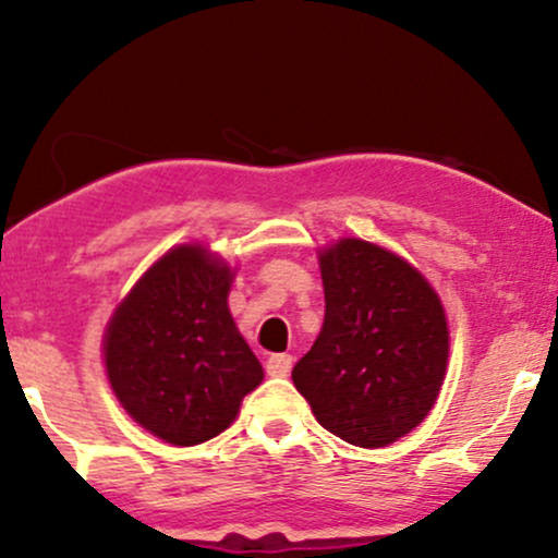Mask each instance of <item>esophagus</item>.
Wrapping results in <instances>:
<instances>
[{
    "label": "esophagus",
    "instance_id": "34e87169",
    "mask_svg": "<svg viewBox=\"0 0 558 558\" xmlns=\"http://www.w3.org/2000/svg\"><path fill=\"white\" fill-rule=\"evenodd\" d=\"M291 364H293L291 354H272L270 360L265 362V369L270 377H286L291 373Z\"/></svg>",
    "mask_w": 558,
    "mask_h": 558
}]
</instances>
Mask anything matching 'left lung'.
Masks as SVG:
<instances>
[{
	"mask_svg": "<svg viewBox=\"0 0 558 558\" xmlns=\"http://www.w3.org/2000/svg\"><path fill=\"white\" fill-rule=\"evenodd\" d=\"M325 323L293 386L325 430L383 448L430 414L444 386L448 325L438 293L407 259L369 241L319 252Z\"/></svg>",
	"mask_w": 558,
	"mask_h": 558,
	"instance_id": "obj_1",
	"label": "left lung"
}]
</instances>
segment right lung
I'll return each mask as SVG.
<instances>
[{
	"label": "right lung",
	"mask_w": 558,
	"mask_h": 558,
	"mask_svg": "<svg viewBox=\"0 0 558 558\" xmlns=\"http://www.w3.org/2000/svg\"><path fill=\"white\" fill-rule=\"evenodd\" d=\"M233 270L198 243L157 259L120 301L105 332V367L123 409L157 438L196 446L220 435L262 364L228 310Z\"/></svg>",
	"instance_id": "obj_1"
}]
</instances>
